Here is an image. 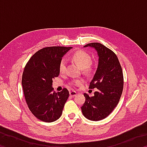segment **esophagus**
I'll list each match as a JSON object with an SVG mask.
<instances>
[{
    "mask_svg": "<svg viewBox=\"0 0 147 147\" xmlns=\"http://www.w3.org/2000/svg\"><path fill=\"white\" fill-rule=\"evenodd\" d=\"M76 94H77V93H76V91H70V93H69V94H70L71 96H76Z\"/></svg>",
    "mask_w": 147,
    "mask_h": 147,
    "instance_id": "obj_1",
    "label": "esophagus"
}]
</instances>
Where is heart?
<instances>
[{"mask_svg":"<svg viewBox=\"0 0 147 147\" xmlns=\"http://www.w3.org/2000/svg\"><path fill=\"white\" fill-rule=\"evenodd\" d=\"M72 59L78 64L80 67L82 69L88 68L91 63V57L89 54L83 51H78L72 56ZM66 67V60L62 59L59 64V71L60 73H63ZM82 82V80H74L73 84L76 86H79Z\"/></svg>","mask_w":147,"mask_h":147,"instance_id":"1","label":"heart"}]
</instances>
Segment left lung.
<instances>
[{
  "label": "left lung",
  "instance_id": "left-lung-1",
  "mask_svg": "<svg viewBox=\"0 0 147 147\" xmlns=\"http://www.w3.org/2000/svg\"><path fill=\"white\" fill-rule=\"evenodd\" d=\"M94 49L98 57V67L89 85L96 88L94 96L84 93L86 101L81 107L84 116L89 120L100 121L108 117L120 100L123 89V74L116 54L99 43H88L84 47Z\"/></svg>",
  "mask_w": 147,
  "mask_h": 147
}]
</instances>
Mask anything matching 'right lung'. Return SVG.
Wrapping results in <instances>:
<instances>
[{
	"label": "right lung",
	"instance_id": "add662e5",
	"mask_svg": "<svg viewBox=\"0 0 147 147\" xmlns=\"http://www.w3.org/2000/svg\"><path fill=\"white\" fill-rule=\"evenodd\" d=\"M72 47H45L35 53L22 76L24 97L32 114L40 121L51 123L60 117L69 93L64 88L56 93L53 79L59 74V64Z\"/></svg>",
	"mask_w": 147,
	"mask_h": 147
}]
</instances>
